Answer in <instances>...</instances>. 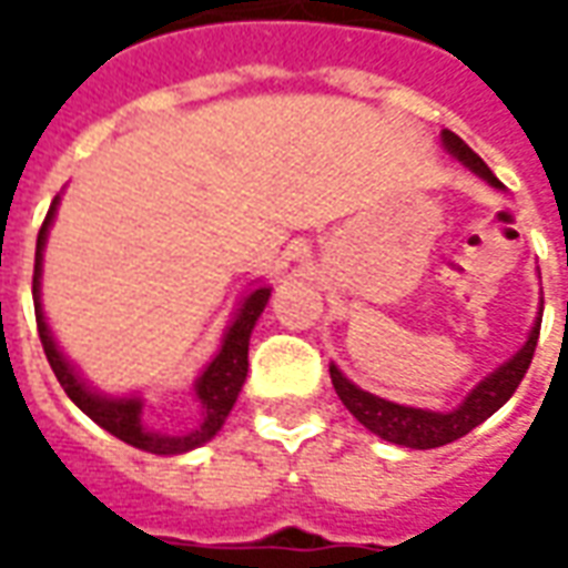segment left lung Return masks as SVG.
<instances>
[{
	"label": "left lung",
	"mask_w": 568,
	"mask_h": 568,
	"mask_svg": "<svg viewBox=\"0 0 568 568\" xmlns=\"http://www.w3.org/2000/svg\"><path fill=\"white\" fill-rule=\"evenodd\" d=\"M440 145L444 151L463 163L465 170H471L477 179H484L489 187L501 191V182L493 175L487 163L477 158L475 151L468 149L456 133L450 130H440ZM538 328H541V304H538V316L532 322V328L526 334L524 346L514 353L508 362H501L499 368L489 371L484 381L477 383L471 393L465 395L459 405L453 410H428V407H410L398 405V402H389V398H381V395L362 389L356 383L344 377V371L337 365H328L332 371L334 393L341 395V402L346 405V410L362 423V426L374 432L377 438L389 440V444H398V447H410V450H432V447H444L450 440L463 438L471 428L480 426L484 419H489L496 410H499L508 398L514 395V389L524 381L526 368L532 362V353H536L538 344Z\"/></svg>",
	"instance_id": "left-lung-1"
}]
</instances>
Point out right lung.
I'll return each mask as SVG.
<instances>
[{
  "mask_svg": "<svg viewBox=\"0 0 568 568\" xmlns=\"http://www.w3.org/2000/svg\"><path fill=\"white\" fill-rule=\"evenodd\" d=\"M57 206H60V194L51 203V210L44 215L42 231L36 240V273H32V301H36V322H39V337H42L44 356L51 362V371L57 374V381L63 386V393L75 402L79 410H84L88 417L103 426L109 435H115L136 450L154 453V456H182V453L203 447L206 440H212L222 432L224 419L231 414V407L236 405V395L246 383L248 371V337L255 322L261 320V313L271 301V285L255 283L246 295L240 297V304L234 310V320L227 322V328L222 334V346L219 353L206 362V368L200 371V377L191 386L194 402H197V417L182 432H161V428L145 426L142 419V407L145 398L140 393L128 395H109L100 393L97 386L84 381L79 368L67 358V353L60 349L54 341V332L48 325L42 307V264H44V243L51 234L54 224Z\"/></svg>",
  "mask_w": 568,
  "mask_h": 568,
  "instance_id": "add662e5",
  "label": "right lung"
}]
</instances>
